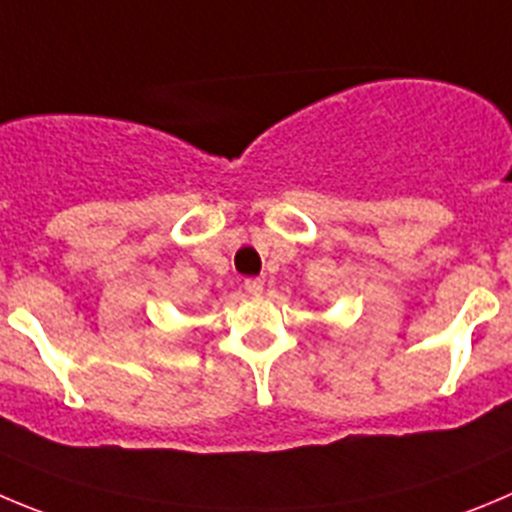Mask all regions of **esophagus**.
<instances>
[{
  "mask_svg": "<svg viewBox=\"0 0 512 512\" xmlns=\"http://www.w3.org/2000/svg\"><path fill=\"white\" fill-rule=\"evenodd\" d=\"M245 290L250 295H255V298H260L262 290H265V283H262V280H257V278H250V280H245Z\"/></svg>",
  "mask_w": 512,
  "mask_h": 512,
  "instance_id": "esophagus-1",
  "label": "esophagus"
}]
</instances>
